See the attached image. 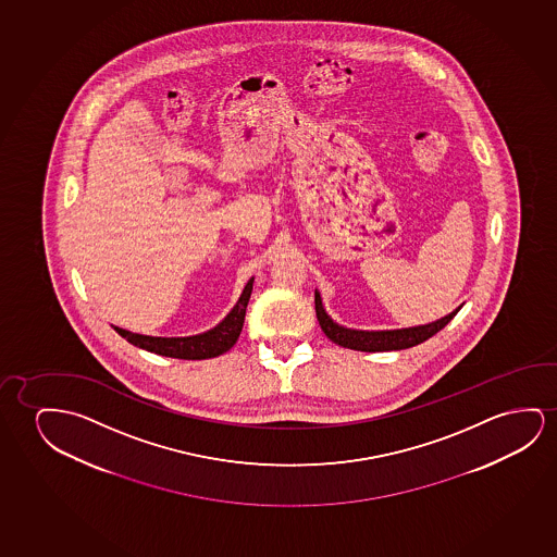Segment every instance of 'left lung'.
Returning <instances> with one entry per match:
<instances>
[{
  "label": "left lung",
  "mask_w": 557,
  "mask_h": 557,
  "mask_svg": "<svg viewBox=\"0 0 557 557\" xmlns=\"http://www.w3.org/2000/svg\"><path fill=\"white\" fill-rule=\"evenodd\" d=\"M314 302L318 322L322 325V331L327 335V339L333 341L335 345H341V347L362 350V352H387V350L416 347V345L431 339L435 333L443 330L444 325L450 322L451 318L458 314L461 308H456L450 314L444 315L436 322L428 323V325H416V327H406V330L362 331L348 330V327H343L339 323L333 322L327 312L323 310L322 297H320L318 290L314 293Z\"/></svg>",
  "instance_id": "1"
}]
</instances>
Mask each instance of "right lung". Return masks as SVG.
<instances>
[{"instance_id":"obj_1","label":"right lung","mask_w":557,"mask_h":557,"mask_svg":"<svg viewBox=\"0 0 557 557\" xmlns=\"http://www.w3.org/2000/svg\"><path fill=\"white\" fill-rule=\"evenodd\" d=\"M252 282L250 277L242 297L235 302L232 312L218 323L216 327L201 333V335H191V337H151V335H139L132 331L114 327V331L132 343L134 347L144 348L154 355L169 356V358H180V360H207L214 356L224 355L230 348L234 347L245 322V312L249 305L250 293H252Z\"/></svg>"}]
</instances>
